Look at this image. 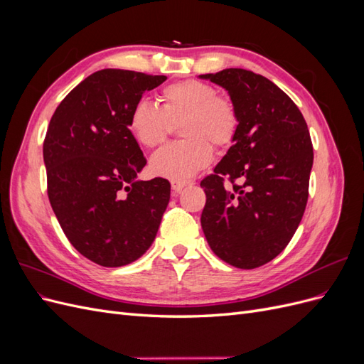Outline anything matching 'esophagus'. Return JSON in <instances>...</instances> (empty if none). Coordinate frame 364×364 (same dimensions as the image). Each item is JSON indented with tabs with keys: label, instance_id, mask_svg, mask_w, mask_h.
<instances>
[{
	"label": "esophagus",
	"instance_id": "34e87169",
	"mask_svg": "<svg viewBox=\"0 0 364 364\" xmlns=\"http://www.w3.org/2000/svg\"><path fill=\"white\" fill-rule=\"evenodd\" d=\"M191 185V182H183V181H171V188L174 193H181L183 191L186 186Z\"/></svg>",
	"mask_w": 364,
	"mask_h": 364
}]
</instances>
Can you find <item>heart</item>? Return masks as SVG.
I'll list each match as a JSON object with an SVG mask.
<instances>
[{
  "label": "heart",
  "instance_id": "obj_1",
  "mask_svg": "<svg viewBox=\"0 0 364 364\" xmlns=\"http://www.w3.org/2000/svg\"><path fill=\"white\" fill-rule=\"evenodd\" d=\"M161 106L141 98L129 115V130L142 147L155 149L167 139L171 124L180 123L183 141L161 149L150 159L156 176L188 181L208 167L213 147L225 149L235 139L238 112L230 98L218 95L215 87L200 80H182L165 86Z\"/></svg>",
  "mask_w": 364,
  "mask_h": 364
}]
</instances>
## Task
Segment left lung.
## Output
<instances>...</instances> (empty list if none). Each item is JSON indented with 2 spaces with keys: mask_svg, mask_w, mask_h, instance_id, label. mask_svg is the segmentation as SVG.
Listing matches in <instances>:
<instances>
[{
  "mask_svg": "<svg viewBox=\"0 0 364 364\" xmlns=\"http://www.w3.org/2000/svg\"><path fill=\"white\" fill-rule=\"evenodd\" d=\"M199 79L225 87L240 119L232 146L200 182L203 234L220 259L255 269L279 255L302 220L314 156L310 132L291 98L266 77L228 68Z\"/></svg>",
  "mask_w": 364,
  "mask_h": 364,
  "instance_id": "1",
  "label": "left lung"
}]
</instances>
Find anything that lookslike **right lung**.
Here are the masks:
<instances>
[{
    "mask_svg": "<svg viewBox=\"0 0 364 364\" xmlns=\"http://www.w3.org/2000/svg\"><path fill=\"white\" fill-rule=\"evenodd\" d=\"M165 80L97 71L63 98L50 121L43 162L51 208L70 243L103 267L144 255L170 202L167 179H136L147 161L127 124L142 94Z\"/></svg>",
    "mask_w": 364,
    "mask_h": 364,
    "instance_id": "obj_1",
    "label": "right lung"
}]
</instances>
